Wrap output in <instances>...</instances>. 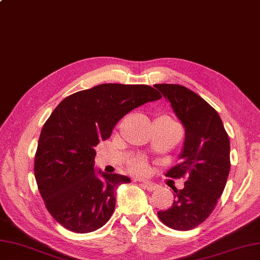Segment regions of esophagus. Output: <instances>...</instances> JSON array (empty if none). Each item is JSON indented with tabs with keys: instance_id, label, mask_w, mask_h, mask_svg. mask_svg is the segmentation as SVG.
I'll return each instance as SVG.
<instances>
[{
	"instance_id": "34e87169",
	"label": "esophagus",
	"mask_w": 260,
	"mask_h": 260,
	"mask_svg": "<svg viewBox=\"0 0 260 260\" xmlns=\"http://www.w3.org/2000/svg\"><path fill=\"white\" fill-rule=\"evenodd\" d=\"M143 186H144V188L147 189L148 191H153V190H156L158 188V186L152 182H145V183H143Z\"/></svg>"
}]
</instances>
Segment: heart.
<instances>
[{"mask_svg":"<svg viewBox=\"0 0 260 260\" xmlns=\"http://www.w3.org/2000/svg\"><path fill=\"white\" fill-rule=\"evenodd\" d=\"M166 119H168V118H166ZM129 171L132 174L138 175V176H143V175H145L147 172V165H146V162L143 160H135L129 165Z\"/></svg>","mask_w":260,"mask_h":260,"instance_id":"obj_1","label":"heart"}]
</instances>
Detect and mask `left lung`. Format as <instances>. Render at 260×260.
Returning <instances> with one entry per match:
<instances>
[{"label":"left lung","mask_w":260,"mask_h":260,"mask_svg":"<svg viewBox=\"0 0 260 260\" xmlns=\"http://www.w3.org/2000/svg\"><path fill=\"white\" fill-rule=\"evenodd\" d=\"M155 87L170 101L185 127L180 162L166 176L186 178L183 189L174 188L172 206L157 216L170 228L190 231L208 218L224 191L231 170V144L218 113L201 96L177 84Z\"/></svg>","instance_id":"8db88e82"}]
</instances>
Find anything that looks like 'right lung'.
<instances>
[{"label":"right lung","instance_id":"right-lung-1","mask_svg":"<svg viewBox=\"0 0 260 260\" xmlns=\"http://www.w3.org/2000/svg\"><path fill=\"white\" fill-rule=\"evenodd\" d=\"M161 99L148 85L101 84L64 99L42 128L34 175L48 213L77 234L104 226L115 209V190L131 179L94 171L100 141L134 108Z\"/></svg>","mask_w":260,"mask_h":260}]
</instances>
